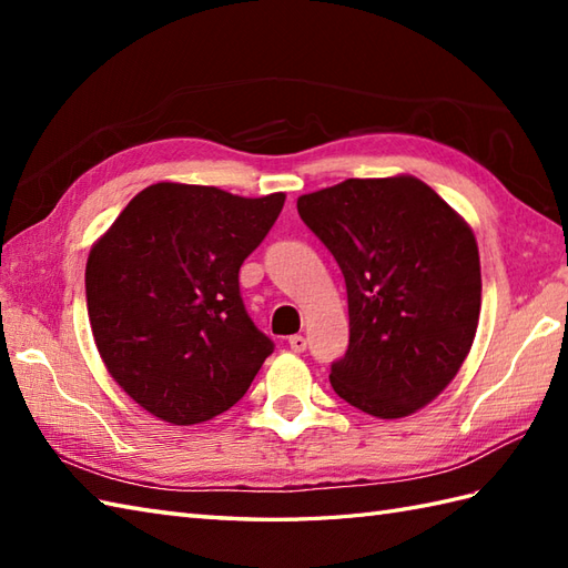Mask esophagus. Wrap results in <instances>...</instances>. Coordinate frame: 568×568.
Here are the masks:
<instances>
[{
    "label": "esophagus",
    "mask_w": 568,
    "mask_h": 568,
    "mask_svg": "<svg viewBox=\"0 0 568 568\" xmlns=\"http://www.w3.org/2000/svg\"><path fill=\"white\" fill-rule=\"evenodd\" d=\"M287 344H291V348H293L295 354H303L305 348H307V339H305L303 334H293L291 339H287Z\"/></svg>",
    "instance_id": "esophagus-1"
}]
</instances>
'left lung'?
I'll use <instances>...</instances> for the list:
<instances>
[{
  "label": "left lung",
  "mask_w": 568,
  "mask_h": 568,
  "mask_svg": "<svg viewBox=\"0 0 568 568\" xmlns=\"http://www.w3.org/2000/svg\"><path fill=\"white\" fill-rule=\"evenodd\" d=\"M310 232L339 263L348 348L334 393L381 419L413 415L462 368L480 312L470 226L413 175L352 178L297 200Z\"/></svg>",
  "instance_id": "1"
}]
</instances>
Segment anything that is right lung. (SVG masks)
I'll list each match as a JSON object with an SVG mask.
<instances>
[{"mask_svg":"<svg viewBox=\"0 0 568 568\" xmlns=\"http://www.w3.org/2000/svg\"><path fill=\"white\" fill-rule=\"evenodd\" d=\"M285 195L159 183L131 200L84 271L94 344L129 397L171 425L236 405L275 344L244 307L239 268Z\"/></svg>","mask_w":568,"mask_h":568,"instance_id":"obj_1","label":"right lung"}]
</instances>
